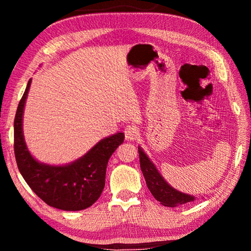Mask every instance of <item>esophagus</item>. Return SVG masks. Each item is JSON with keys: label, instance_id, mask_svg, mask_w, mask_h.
I'll return each instance as SVG.
<instances>
[{"label": "esophagus", "instance_id": "34e87169", "mask_svg": "<svg viewBox=\"0 0 251 251\" xmlns=\"http://www.w3.org/2000/svg\"><path fill=\"white\" fill-rule=\"evenodd\" d=\"M138 128L134 125H129L125 128V137L127 141H135V139L138 137Z\"/></svg>", "mask_w": 251, "mask_h": 251}]
</instances>
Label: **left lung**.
I'll use <instances>...</instances> for the list:
<instances>
[{
  "label": "left lung",
  "instance_id": "left-lung-1",
  "mask_svg": "<svg viewBox=\"0 0 251 251\" xmlns=\"http://www.w3.org/2000/svg\"><path fill=\"white\" fill-rule=\"evenodd\" d=\"M138 154L141 169L148 189L161 205L166 207H177L196 201V197L193 195L181 193L169 185L141 146H138Z\"/></svg>",
  "mask_w": 251,
  "mask_h": 251
}]
</instances>
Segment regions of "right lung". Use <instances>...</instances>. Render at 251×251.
<instances>
[{"label":"right lung","mask_w":251,"mask_h":251,"mask_svg":"<svg viewBox=\"0 0 251 251\" xmlns=\"http://www.w3.org/2000/svg\"><path fill=\"white\" fill-rule=\"evenodd\" d=\"M31 83L32 78L14 120V152L19 171L33 192L49 206L67 211L86 209L103 192L108 159L124 142L125 135L121 131L100 139L86 154L71 163H42L28 151L23 133L24 108Z\"/></svg>","instance_id":"1"}]
</instances>
